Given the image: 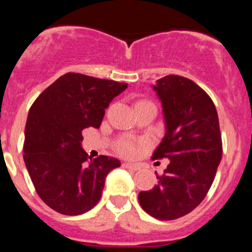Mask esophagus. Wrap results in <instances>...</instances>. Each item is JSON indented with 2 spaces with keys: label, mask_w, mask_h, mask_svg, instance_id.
<instances>
[{
  "label": "esophagus",
  "mask_w": 252,
  "mask_h": 252,
  "mask_svg": "<svg viewBox=\"0 0 252 252\" xmlns=\"http://www.w3.org/2000/svg\"><path fill=\"white\" fill-rule=\"evenodd\" d=\"M125 168L130 169V170H133V171H137L140 169V165H137V164H132V162H125L124 164Z\"/></svg>",
  "instance_id": "obj_1"
}]
</instances>
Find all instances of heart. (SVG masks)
<instances>
[{"mask_svg": "<svg viewBox=\"0 0 252 252\" xmlns=\"http://www.w3.org/2000/svg\"><path fill=\"white\" fill-rule=\"evenodd\" d=\"M140 146H141V142L133 139H128V137H125V139H121L116 142V150H117V153L124 155V157H133V155H136Z\"/></svg>", "mask_w": 252, "mask_h": 252, "instance_id": "obj_1", "label": "heart"}]
</instances>
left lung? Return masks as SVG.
Masks as SVG:
<instances>
[{"label": "left lung", "mask_w": 252, "mask_h": 252, "mask_svg": "<svg viewBox=\"0 0 252 252\" xmlns=\"http://www.w3.org/2000/svg\"><path fill=\"white\" fill-rule=\"evenodd\" d=\"M161 102L165 135L154 159H169L157 186L139 193L140 206L161 221L188 215L201 203L215 179L222 158L216 107L193 81L166 75L153 86Z\"/></svg>", "instance_id": "8db88e82"}]
</instances>
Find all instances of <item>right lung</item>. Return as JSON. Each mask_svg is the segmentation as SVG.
Masks as SVG:
<instances>
[{
	"label": "right lung",
	"mask_w": 252,
	"mask_h": 252,
	"mask_svg": "<svg viewBox=\"0 0 252 252\" xmlns=\"http://www.w3.org/2000/svg\"><path fill=\"white\" fill-rule=\"evenodd\" d=\"M127 83L66 73L32 103L25 126L24 161L37 194L57 212L78 216L101 199L104 180L120 160L92 159L82 131L98 128L104 110Z\"/></svg>",
	"instance_id": "1"
}]
</instances>
